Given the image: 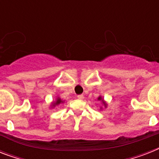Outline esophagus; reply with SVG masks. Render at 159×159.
<instances>
[{
    "label": "esophagus",
    "mask_w": 159,
    "mask_h": 159,
    "mask_svg": "<svg viewBox=\"0 0 159 159\" xmlns=\"http://www.w3.org/2000/svg\"><path fill=\"white\" fill-rule=\"evenodd\" d=\"M77 98L79 100H82L84 98V97H83V95H78V96H77Z\"/></svg>",
    "instance_id": "1"
}]
</instances>
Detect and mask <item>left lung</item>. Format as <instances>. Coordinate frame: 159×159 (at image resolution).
Returning a JSON list of instances; mask_svg holds the SVG:
<instances>
[{
	"mask_svg": "<svg viewBox=\"0 0 159 159\" xmlns=\"http://www.w3.org/2000/svg\"><path fill=\"white\" fill-rule=\"evenodd\" d=\"M97 101H99V102H101L102 103V104L104 105V107L105 108H106V107H107V103H106V101H105L104 99H103V98H102V96H100V97H98V98H97ZM102 107H101V110H102Z\"/></svg>",
	"mask_w": 159,
	"mask_h": 159,
	"instance_id": "obj_1",
	"label": "left lung"
}]
</instances>
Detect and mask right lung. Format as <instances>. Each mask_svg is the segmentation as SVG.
<instances>
[{
	"instance_id": "1",
	"label": "right lung",
	"mask_w": 159,
	"mask_h": 159,
	"mask_svg": "<svg viewBox=\"0 0 159 159\" xmlns=\"http://www.w3.org/2000/svg\"><path fill=\"white\" fill-rule=\"evenodd\" d=\"M64 102H65L64 100H62L61 97H59L58 96H57V97H56L55 101H53V102H51V105L50 106H49V108L57 109V106H59L61 104H63Z\"/></svg>"
}]
</instances>
